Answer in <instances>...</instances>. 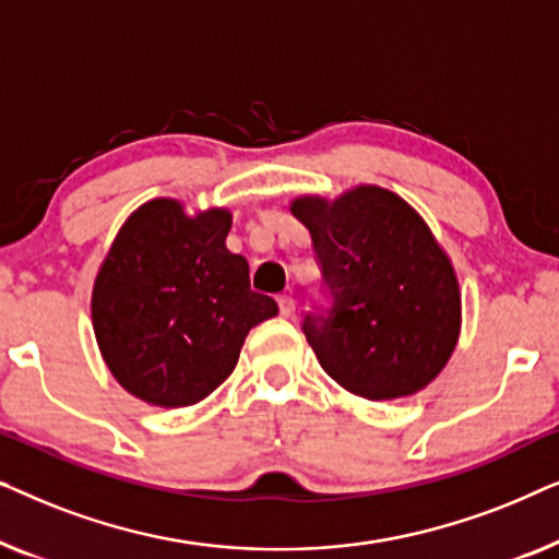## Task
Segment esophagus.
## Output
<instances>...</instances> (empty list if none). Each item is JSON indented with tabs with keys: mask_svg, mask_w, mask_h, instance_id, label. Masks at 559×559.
I'll return each instance as SVG.
<instances>
[{
	"mask_svg": "<svg viewBox=\"0 0 559 559\" xmlns=\"http://www.w3.org/2000/svg\"><path fill=\"white\" fill-rule=\"evenodd\" d=\"M277 305H280V312L285 318H293L295 316V297L293 295H280L277 297Z\"/></svg>",
	"mask_w": 559,
	"mask_h": 559,
	"instance_id": "34e87169",
	"label": "esophagus"
}]
</instances>
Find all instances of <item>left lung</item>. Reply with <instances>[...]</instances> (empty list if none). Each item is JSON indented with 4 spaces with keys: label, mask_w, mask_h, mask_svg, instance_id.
I'll return each instance as SVG.
<instances>
[{
    "label": "left lung",
    "mask_w": 559,
    "mask_h": 559,
    "mask_svg": "<svg viewBox=\"0 0 559 559\" xmlns=\"http://www.w3.org/2000/svg\"><path fill=\"white\" fill-rule=\"evenodd\" d=\"M289 211L308 226L331 297L302 320L328 377L371 402L425 389L461 333L457 277L430 226L379 186L302 195Z\"/></svg>",
    "instance_id": "8db88e82"
}]
</instances>
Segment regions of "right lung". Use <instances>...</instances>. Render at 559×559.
<instances>
[{
    "label": "right lung",
    "instance_id": "add662e5",
    "mask_svg": "<svg viewBox=\"0 0 559 559\" xmlns=\"http://www.w3.org/2000/svg\"><path fill=\"white\" fill-rule=\"evenodd\" d=\"M231 213L188 216L175 198L140 205L96 274L91 318L114 379L155 407H190L224 384L251 328L277 316L226 249Z\"/></svg>",
    "mask_w": 559,
    "mask_h": 559
}]
</instances>
